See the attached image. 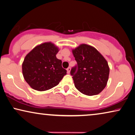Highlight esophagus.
<instances>
[{"instance_id":"1","label":"esophagus","mask_w":135,"mask_h":135,"mask_svg":"<svg viewBox=\"0 0 135 135\" xmlns=\"http://www.w3.org/2000/svg\"><path fill=\"white\" fill-rule=\"evenodd\" d=\"M67 73L69 74L70 73V71H71V68L70 67H68L67 69Z\"/></svg>"}]
</instances>
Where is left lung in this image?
Returning <instances> with one entry per match:
<instances>
[{"label": "left lung", "mask_w": 135, "mask_h": 135, "mask_svg": "<svg viewBox=\"0 0 135 135\" xmlns=\"http://www.w3.org/2000/svg\"><path fill=\"white\" fill-rule=\"evenodd\" d=\"M77 67L71 69L75 87L82 94L96 95L106 87L110 68L104 57L95 48L82 44L72 50Z\"/></svg>", "instance_id": "8db88e82"}]
</instances>
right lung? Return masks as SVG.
<instances>
[{
	"instance_id": "add662e5",
	"label": "right lung",
	"mask_w": 135,
	"mask_h": 135,
	"mask_svg": "<svg viewBox=\"0 0 135 135\" xmlns=\"http://www.w3.org/2000/svg\"><path fill=\"white\" fill-rule=\"evenodd\" d=\"M59 49L51 42L35 47L26 55L22 65L25 81L33 89L46 91L59 84L67 70L56 57Z\"/></svg>"
}]
</instances>
